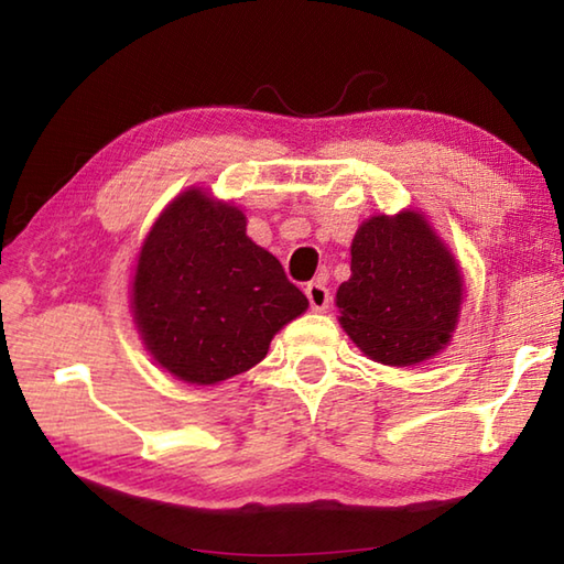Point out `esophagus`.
Returning a JSON list of instances; mask_svg holds the SVG:
<instances>
[{"instance_id":"1","label":"esophagus","mask_w":564,"mask_h":564,"mask_svg":"<svg viewBox=\"0 0 564 564\" xmlns=\"http://www.w3.org/2000/svg\"><path fill=\"white\" fill-rule=\"evenodd\" d=\"M305 295H308V303L313 311H323L328 308L330 303V291L326 289V283L321 281H311L308 285H305Z\"/></svg>"}]
</instances>
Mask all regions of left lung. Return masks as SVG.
<instances>
[{
	"instance_id": "left-lung-1",
	"label": "left lung",
	"mask_w": 564,
	"mask_h": 564,
	"mask_svg": "<svg viewBox=\"0 0 564 564\" xmlns=\"http://www.w3.org/2000/svg\"><path fill=\"white\" fill-rule=\"evenodd\" d=\"M463 281L425 218L413 212L373 216L350 246V279L336 303L340 326L386 366L427 360L451 338Z\"/></svg>"
}]
</instances>
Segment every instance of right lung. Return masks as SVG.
<instances>
[{"mask_svg": "<svg viewBox=\"0 0 564 564\" xmlns=\"http://www.w3.org/2000/svg\"><path fill=\"white\" fill-rule=\"evenodd\" d=\"M308 308L246 216L191 188L169 204L139 253L133 316L147 348L186 383L246 373L271 338Z\"/></svg>", "mask_w": 564, "mask_h": 564, "instance_id": "right-lung-1", "label": "right lung"}]
</instances>
